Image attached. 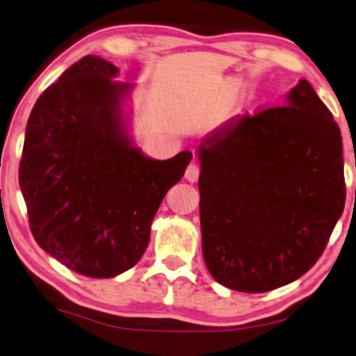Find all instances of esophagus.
Instances as JSON below:
<instances>
[{
  "label": "esophagus",
  "instance_id": "esophagus-1",
  "mask_svg": "<svg viewBox=\"0 0 356 356\" xmlns=\"http://www.w3.org/2000/svg\"><path fill=\"white\" fill-rule=\"evenodd\" d=\"M185 178L190 183L198 181V178H200V165L195 163V161H193V163H190V166H188V168H186Z\"/></svg>",
  "mask_w": 356,
  "mask_h": 356
}]
</instances>
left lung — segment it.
Instances as JSON below:
<instances>
[{"instance_id": "obj_1", "label": "left lung", "mask_w": 356, "mask_h": 356, "mask_svg": "<svg viewBox=\"0 0 356 356\" xmlns=\"http://www.w3.org/2000/svg\"><path fill=\"white\" fill-rule=\"evenodd\" d=\"M285 104L231 118L198 148L203 257L232 291L269 292L302 277L343 213L332 112L305 79Z\"/></svg>"}]
</instances>
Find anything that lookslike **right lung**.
<instances>
[{"label": "right lung", "mask_w": 356, "mask_h": 356, "mask_svg": "<svg viewBox=\"0 0 356 356\" xmlns=\"http://www.w3.org/2000/svg\"><path fill=\"white\" fill-rule=\"evenodd\" d=\"M97 56L72 64L31 111L19 186L36 243L65 267L108 279L140 261L166 191L191 152L160 161L131 147L122 102L131 84Z\"/></svg>", "instance_id": "add662e5"}]
</instances>
